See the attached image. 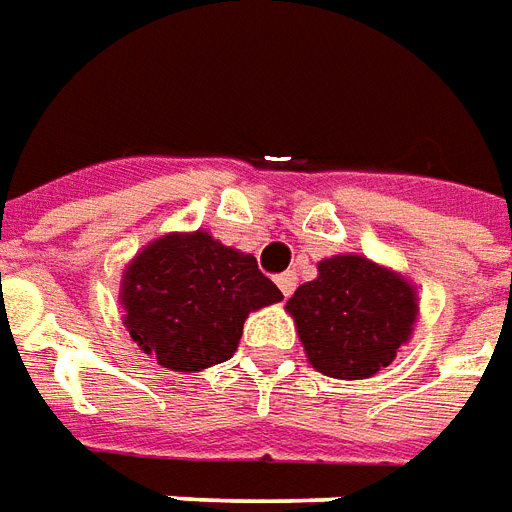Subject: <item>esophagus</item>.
I'll list each match as a JSON object with an SVG mask.
<instances>
[{
	"instance_id": "34e87169",
	"label": "esophagus",
	"mask_w": 512,
	"mask_h": 512,
	"mask_svg": "<svg viewBox=\"0 0 512 512\" xmlns=\"http://www.w3.org/2000/svg\"><path fill=\"white\" fill-rule=\"evenodd\" d=\"M275 283H278V289L283 292V297H292V292L297 289V275H294V272H283V275L275 278Z\"/></svg>"
}]
</instances>
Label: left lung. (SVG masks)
Listing matches in <instances>:
<instances>
[{"label":"left lung","instance_id":"1","mask_svg":"<svg viewBox=\"0 0 512 512\" xmlns=\"http://www.w3.org/2000/svg\"><path fill=\"white\" fill-rule=\"evenodd\" d=\"M409 283L363 256L319 264V278L302 283L286 302L316 371L333 379L374 376L395 360L417 319Z\"/></svg>","mask_w":512,"mask_h":512}]
</instances>
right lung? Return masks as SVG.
Listing matches in <instances>:
<instances>
[{
    "label": "right lung",
    "instance_id": "obj_1",
    "mask_svg": "<svg viewBox=\"0 0 512 512\" xmlns=\"http://www.w3.org/2000/svg\"><path fill=\"white\" fill-rule=\"evenodd\" d=\"M283 300L251 253L207 234H169L125 272L122 305L130 338L171 371L226 363L248 313Z\"/></svg>",
    "mask_w": 512,
    "mask_h": 512
}]
</instances>
